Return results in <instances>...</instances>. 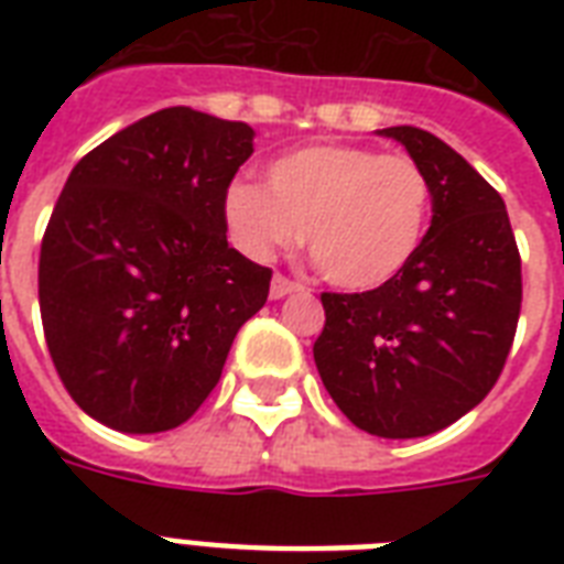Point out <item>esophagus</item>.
<instances>
[{"mask_svg": "<svg viewBox=\"0 0 564 564\" xmlns=\"http://www.w3.org/2000/svg\"><path fill=\"white\" fill-rule=\"evenodd\" d=\"M295 290H299V283L290 281V278H283V274H274L272 286H269V295H272L274 301H281L286 299V295H292Z\"/></svg>", "mask_w": 564, "mask_h": 564, "instance_id": "esophagus-1", "label": "esophagus"}]
</instances>
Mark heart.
Segmentation results:
<instances>
[{
    "instance_id": "b5f03b06",
    "label": "heart",
    "mask_w": 564,
    "mask_h": 564,
    "mask_svg": "<svg viewBox=\"0 0 564 564\" xmlns=\"http://www.w3.org/2000/svg\"><path fill=\"white\" fill-rule=\"evenodd\" d=\"M427 213L430 184L419 163L351 143L281 154L269 163V187L234 181L225 193L239 251L265 260L301 230L322 278L351 292L377 290L410 263Z\"/></svg>"
}]
</instances>
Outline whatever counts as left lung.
Returning a JSON list of instances; mask_svg holds the SVG:
<instances>
[{
	"mask_svg": "<svg viewBox=\"0 0 564 564\" xmlns=\"http://www.w3.org/2000/svg\"><path fill=\"white\" fill-rule=\"evenodd\" d=\"M430 184L433 219L410 263L369 292H325L313 345L322 383L354 427L430 436L498 383L521 313V257L498 189L430 131H377Z\"/></svg>",
	"mask_w": 564,
	"mask_h": 564,
	"instance_id": "left-lung-1",
	"label": "left lung"
}]
</instances>
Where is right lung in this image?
I'll list each match as a JSON object with an SVG mask.
<instances>
[{
  "label": "right lung",
  "instance_id": "obj_1",
  "mask_svg": "<svg viewBox=\"0 0 564 564\" xmlns=\"http://www.w3.org/2000/svg\"><path fill=\"white\" fill-rule=\"evenodd\" d=\"M254 128L163 108L75 163L40 246V316L66 392L119 433L184 424L272 272L228 246Z\"/></svg>",
  "mask_w": 564,
  "mask_h": 564
}]
</instances>
